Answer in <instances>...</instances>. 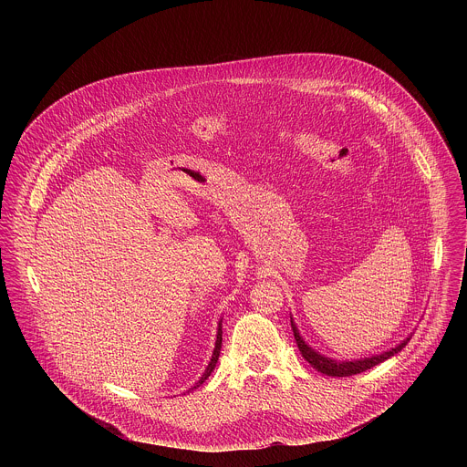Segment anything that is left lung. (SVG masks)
<instances>
[{
	"mask_svg": "<svg viewBox=\"0 0 467 467\" xmlns=\"http://www.w3.org/2000/svg\"><path fill=\"white\" fill-rule=\"evenodd\" d=\"M291 327H293V334H295V339H296V345L300 348V354L304 356V359L313 367L317 368L318 372L326 374V376H333V378H347V376H354V374H359V372H365L383 361H387L389 358L396 356L398 352H400V348L410 341L411 334L402 339L400 345L392 347L390 350H385L381 354H374V356H368V358H359V359H333L326 354H320L318 350H315L313 347H309L306 343V339L300 336L293 318H291Z\"/></svg>",
	"mask_w": 467,
	"mask_h": 467,
	"instance_id": "obj_1",
	"label": "left lung"
}]
</instances>
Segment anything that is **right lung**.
<instances>
[{"mask_svg": "<svg viewBox=\"0 0 467 467\" xmlns=\"http://www.w3.org/2000/svg\"><path fill=\"white\" fill-rule=\"evenodd\" d=\"M223 320H219V324H217V337H215V347H213V352H212V358H210V361H208V365H206V368H204V372H202V376L200 378V381L192 387V389H189L187 392H192V390H196L198 387H201L206 379H208V376L213 372V368H215V365H217V359H219V352H221V343H223ZM185 392V394H187Z\"/></svg>", "mask_w": 467, "mask_h": 467, "instance_id": "add662e5", "label": "right lung"}]
</instances>
